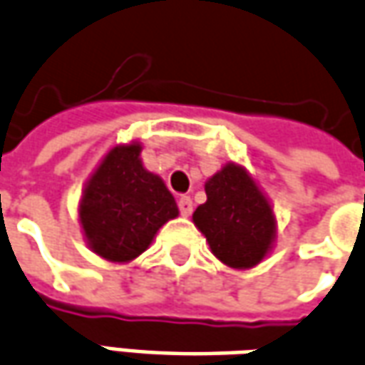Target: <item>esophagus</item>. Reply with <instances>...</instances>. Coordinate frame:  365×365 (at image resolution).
Masks as SVG:
<instances>
[{
	"label": "esophagus",
	"instance_id": "1",
	"mask_svg": "<svg viewBox=\"0 0 365 365\" xmlns=\"http://www.w3.org/2000/svg\"><path fill=\"white\" fill-rule=\"evenodd\" d=\"M178 205H180V213H182L183 217L191 215V211H193V201H191V197L183 195V197H180V201H178Z\"/></svg>",
	"mask_w": 365,
	"mask_h": 365
}]
</instances>
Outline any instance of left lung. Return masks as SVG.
I'll use <instances>...</instances> for the list:
<instances>
[{"label": "left lung", "mask_w": 365, "mask_h": 365, "mask_svg": "<svg viewBox=\"0 0 365 365\" xmlns=\"http://www.w3.org/2000/svg\"><path fill=\"white\" fill-rule=\"evenodd\" d=\"M207 201L193 211V223L205 235L211 253L231 269H251L271 253L277 219L271 203L251 174L225 164L205 183Z\"/></svg>", "instance_id": "left-lung-1"}]
</instances>
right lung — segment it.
I'll return each mask as SVG.
<instances>
[{"instance_id": "right-lung-1", "label": "right lung", "mask_w": 365, "mask_h": 365, "mask_svg": "<svg viewBox=\"0 0 365 365\" xmlns=\"http://www.w3.org/2000/svg\"><path fill=\"white\" fill-rule=\"evenodd\" d=\"M140 152V142L112 148L78 201L86 243L110 262L136 259L154 241L160 227L180 213L164 180L148 172Z\"/></svg>"}]
</instances>
